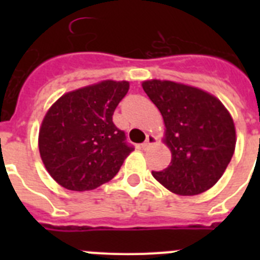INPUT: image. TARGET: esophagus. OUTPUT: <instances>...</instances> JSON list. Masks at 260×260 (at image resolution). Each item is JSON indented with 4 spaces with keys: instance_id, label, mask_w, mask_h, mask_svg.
Segmentation results:
<instances>
[{
    "instance_id": "esophagus-1",
    "label": "esophagus",
    "mask_w": 260,
    "mask_h": 260,
    "mask_svg": "<svg viewBox=\"0 0 260 260\" xmlns=\"http://www.w3.org/2000/svg\"><path fill=\"white\" fill-rule=\"evenodd\" d=\"M156 142H157V138L152 134H148L146 138V142L142 144V147H143V148H147V147H150V146H152V144H155Z\"/></svg>"
}]
</instances>
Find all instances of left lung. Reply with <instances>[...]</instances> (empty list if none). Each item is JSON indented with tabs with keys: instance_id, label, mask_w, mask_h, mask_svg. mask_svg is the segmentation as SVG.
<instances>
[{
	"instance_id": "8db88e82",
	"label": "left lung",
	"mask_w": 260,
	"mask_h": 260,
	"mask_svg": "<svg viewBox=\"0 0 260 260\" xmlns=\"http://www.w3.org/2000/svg\"><path fill=\"white\" fill-rule=\"evenodd\" d=\"M164 119L162 142L171 164L152 172L155 180L177 195L207 191L221 178L236 148V127L229 110L204 89L172 80L142 83Z\"/></svg>"
}]
</instances>
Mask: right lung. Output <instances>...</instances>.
<instances>
[{
  "instance_id": "add662e5",
  "label": "right lung",
  "mask_w": 260,
  "mask_h": 260,
  "mask_svg": "<svg viewBox=\"0 0 260 260\" xmlns=\"http://www.w3.org/2000/svg\"><path fill=\"white\" fill-rule=\"evenodd\" d=\"M128 87L126 80H102L66 92L48 109L39 130V152L62 187L96 189L118 173L134 150L112 119Z\"/></svg>"
}]
</instances>
